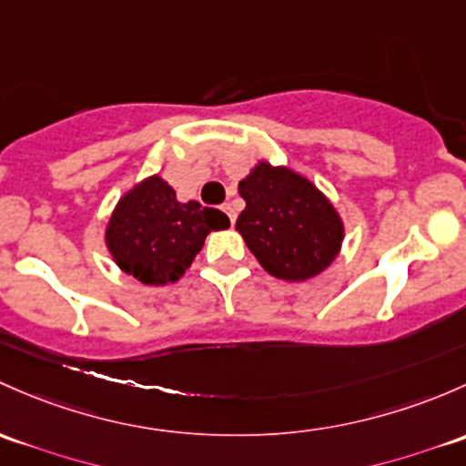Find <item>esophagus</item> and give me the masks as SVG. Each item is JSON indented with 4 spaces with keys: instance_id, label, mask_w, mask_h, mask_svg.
<instances>
[{
    "instance_id": "1",
    "label": "esophagus",
    "mask_w": 466,
    "mask_h": 466,
    "mask_svg": "<svg viewBox=\"0 0 466 466\" xmlns=\"http://www.w3.org/2000/svg\"><path fill=\"white\" fill-rule=\"evenodd\" d=\"M220 209H223V212H225V214H228L229 223H232V225H234V220H237V214H234L232 205H229V203H225V205H223V208H220Z\"/></svg>"
}]
</instances>
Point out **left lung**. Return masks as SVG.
Instances as JSON below:
<instances>
[{"instance_id": "left-lung-1", "label": "left lung", "mask_w": 466, "mask_h": 466, "mask_svg": "<svg viewBox=\"0 0 466 466\" xmlns=\"http://www.w3.org/2000/svg\"><path fill=\"white\" fill-rule=\"evenodd\" d=\"M238 194L246 209L238 214L237 229L272 277L306 281L330 266L344 225L310 180L261 163L238 183Z\"/></svg>"}]
</instances>
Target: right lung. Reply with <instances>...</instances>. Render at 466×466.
<instances>
[{
	"mask_svg": "<svg viewBox=\"0 0 466 466\" xmlns=\"http://www.w3.org/2000/svg\"><path fill=\"white\" fill-rule=\"evenodd\" d=\"M225 228L229 218L220 209L178 203L174 189L151 176L117 203L106 246L120 270L147 286H165L183 277L212 229Z\"/></svg>",
	"mask_w": 466,
	"mask_h": 466,
	"instance_id": "1",
	"label": "right lung"
}]
</instances>
